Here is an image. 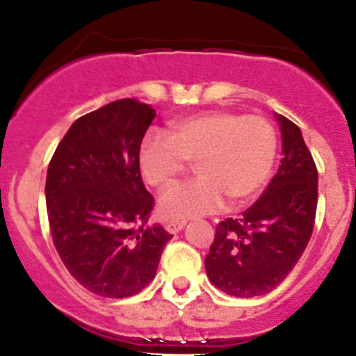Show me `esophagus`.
<instances>
[{"label":"esophagus","mask_w":356,"mask_h":356,"mask_svg":"<svg viewBox=\"0 0 356 356\" xmlns=\"http://www.w3.org/2000/svg\"><path fill=\"white\" fill-rule=\"evenodd\" d=\"M184 225H186V220H172V222H167V224H165V229H167L170 234H177V232L181 231Z\"/></svg>","instance_id":"1"}]
</instances>
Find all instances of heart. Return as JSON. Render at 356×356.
Masks as SVG:
<instances>
[{"mask_svg": "<svg viewBox=\"0 0 356 356\" xmlns=\"http://www.w3.org/2000/svg\"><path fill=\"white\" fill-rule=\"evenodd\" d=\"M277 156V132L260 115L218 110L170 125L168 136L149 132L139 145L138 165L153 188L170 186L195 161L200 177L161 195V213L172 220L211 213L225 196L232 203L253 198L267 182Z\"/></svg>", "mask_w": 356, "mask_h": 356, "instance_id": "b5f03b06", "label": "heart"}]
</instances>
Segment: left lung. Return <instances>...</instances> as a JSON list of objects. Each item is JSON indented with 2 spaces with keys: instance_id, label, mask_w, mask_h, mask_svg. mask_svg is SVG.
Masks as SVG:
<instances>
[{
  "instance_id": "1",
  "label": "left lung",
  "mask_w": 356,
  "mask_h": 356,
  "mask_svg": "<svg viewBox=\"0 0 356 356\" xmlns=\"http://www.w3.org/2000/svg\"><path fill=\"white\" fill-rule=\"evenodd\" d=\"M282 158L277 174L238 218L217 225L204 268L211 284L236 298L270 293L289 275L314 232L318 174L300 127L277 115Z\"/></svg>"
}]
</instances>
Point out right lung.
I'll use <instances>...</instances> for the list:
<instances>
[{"instance_id": "right-lung-1", "label": "right lung", "mask_w": 356, "mask_h": 356, "mask_svg": "<svg viewBox=\"0 0 356 356\" xmlns=\"http://www.w3.org/2000/svg\"><path fill=\"white\" fill-rule=\"evenodd\" d=\"M155 113L124 98L82 115L48 165L53 243L72 277L99 296L127 298L146 288L172 238L160 224H148L155 200L138 165Z\"/></svg>"}]
</instances>
